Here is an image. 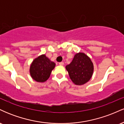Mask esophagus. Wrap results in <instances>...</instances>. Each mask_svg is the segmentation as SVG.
I'll return each instance as SVG.
<instances>
[{
    "label": "esophagus",
    "instance_id": "esophagus-1",
    "mask_svg": "<svg viewBox=\"0 0 124 124\" xmlns=\"http://www.w3.org/2000/svg\"><path fill=\"white\" fill-rule=\"evenodd\" d=\"M59 65H61V66H63V65H64V63L63 62H59Z\"/></svg>",
    "mask_w": 124,
    "mask_h": 124
}]
</instances>
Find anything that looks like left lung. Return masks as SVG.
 <instances>
[{
    "instance_id": "8db88e82",
    "label": "left lung",
    "mask_w": 124,
    "mask_h": 124,
    "mask_svg": "<svg viewBox=\"0 0 124 124\" xmlns=\"http://www.w3.org/2000/svg\"><path fill=\"white\" fill-rule=\"evenodd\" d=\"M66 69L69 77L76 85H83L89 82L93 73V62L87 55L79 52L74 56L70 64L66 65Z\"/></svg>"
}]
</instances>
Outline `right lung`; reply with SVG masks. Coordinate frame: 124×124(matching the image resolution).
<instances>
[{
  "mask_svg": "<svg viewBox=\"0 0 124 124\" xmlns=\"http://www.w3.org/2000/svg\"><path fill=\"white\" fill-rule=\"evenodd\" d=\"M55 66V63L45 55H41L32 61L30 68L31 78L37 82L47 80Z\"/></svg>",
  "mask_w": 124,
  "mask_h": 124,
  "instance_id": "1",
  "label": "right lung"
}]
</instances>
